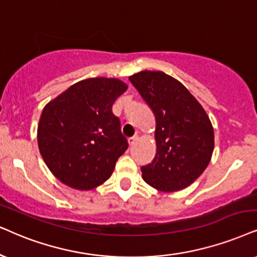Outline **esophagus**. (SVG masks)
<instances>
[{"mask_svg":"<svg viewBox=\"0 0 257 257\" xmlns=\"http://www.w3.org/2000/svg\"><path fill=\"white\" fill-rule=\"evenodd\" d=\"M138 140H139V135H138V134H136V135H134V136H133V138H129V140H128V141H129V145H131V146H133V145H134V144H135V142H136V141H138Z\"/></svg>","mask_w":257,"mask_h":257,"instance_id":"obj_1","label":"esophagus"}]
</instances>
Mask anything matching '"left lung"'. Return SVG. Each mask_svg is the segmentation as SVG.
Returning <instances> with one entry per match:
<instances>
[{
  "instance_id": "1",
  "label": "left lung",
  "mask_w": 257,
  "mask_h": 257,
  "mask_svg": "<svg viewBox=\"0 0 257 257\" xmlns=\"http://www.w3.org/2000/svg\"><path fill=\"white\" fill-rule=\"evenodd\" d=\"M157 119V154L141 167L142 178L162 192L187 187L209 165L213 128L209 116L190 91L161 71L129 77Z\"/></svg>"
}]
</instances>
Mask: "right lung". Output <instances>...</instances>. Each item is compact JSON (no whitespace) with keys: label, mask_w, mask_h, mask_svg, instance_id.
Returning a JSON list of instances; mask_svg holds the SVG:
<instances>
[{"label":"right lung","mask_w":257,"mask_h":257,"mask_svg":"<svg viewBox=\"0 0 257 257\" xmlns=\"http://www.w3.org/2000/svg\"><path fill=\"white\" fill-rule=\"evenodd\" d=\"M126 90L115 78L73 84L42 110L38 145L57 179L76 190H92L108 180L128 149L112 104Z\"/></svg>","instance_id":"obj_1"}]
</instances>
